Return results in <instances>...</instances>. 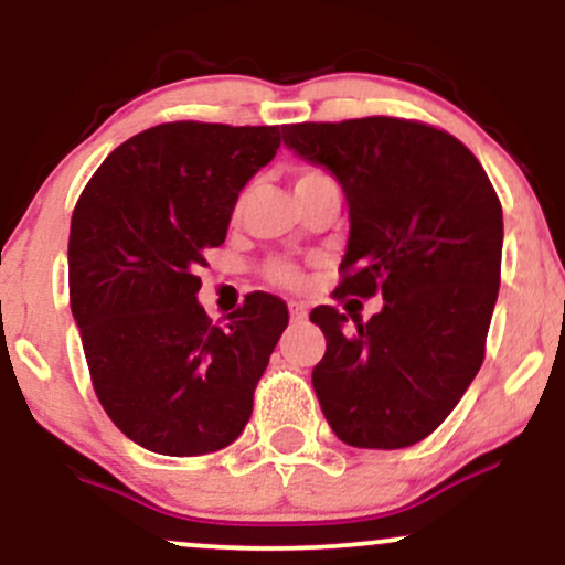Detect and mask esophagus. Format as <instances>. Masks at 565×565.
<instances>
[{
	"instance_id": "esophagus-1",
	"label": "esophagus",
	"mask_w": 565,
	"mask_h": 565,
	"mask_svg": "<svg viewBox=\"0 0 565 565\" xmlns=\"http://www.w3.org/2000/svg\"><path fill=\"white\" fill-rule=\"evenodd\" d=\"M288 312H290V320L301 322L303 317H307V307H303L301 301H290V303H288Z\"/></svg>"
}]
</instances>
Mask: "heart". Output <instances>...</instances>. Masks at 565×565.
<instances>
[{
    "instance_id": "heart-1",
    "label": "heart",
    "mask_w": 565,
    "mask_h": 565,
    "mask_svg": "<svg viewBox=\"0 0 565 565\" xmlns=\"http://www.w3.org/2000/svg\"><path fill=\"white\" fill-rule=\"evenodd\" d=\"M315 175H322V173H317V170H301L296 183L315 179ZM264 275H266V280L280 285V288H299L301 280H303L299 266H296L294 262H285V258H275V262L266 264Z\"/></svg>"
}]
</instances>
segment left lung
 <instances>
[{
    "mask_svg": "<svg viewBox=\"0 0 565 565\" xmlns=\"http://www.w3.org/2000/svg\"><path fill=\"white\" fill-rule=\"evenodd\" d=\"M288 149L326 164L350 202V243L333 299L382 296L363 322L335 307L312 384L347 446L405 448L433 435L486 358L502 280V202L451 132L416 119L282 125Z\"/></svg>",
    "mask_w": 565,
    "mask_h": 565,
    "instance_id": "left-lung-1",
    "label": "left lung"
}]
</instances>
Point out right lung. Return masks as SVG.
I'll return each mask as SVG.
<instances>
[{"label":"right lung","mask_w":565,"mask_h":565,"mask_svg":"<svg viewBox=\"0 0 565 565\" xmlns=\"http://www.w3.org/2000/svg\"><path fill=\"white\" fill-rule=\"evenodd\" d=\"M277 149V125L164 122L119 143L79 194L68 234L72 312L95 395L146 451H218L250 419L288 307L258 290L224 328L213 326L198 301V269Z\"/></svg>","instance_id":"1"}]
</instances>
